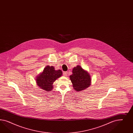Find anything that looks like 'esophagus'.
I'll return each instance as SVG.
<instances>
[{"label":"esophagus","instance_id":"esophagus-1","mask_svg":"<svg viewBox=\"0 0 133 133\" xmlns=\"http://www.w3.org/2000/svg\"><path fill=\"white\" fill-rule=\"evenodd\" d=\"M63 76H67V72H63Z\"/></svg>","mask_w":133,"mask_h":133}]
</instances>
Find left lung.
<instances>
[{
  "label": "left lung",
  "mask_w": 133,
  "mask_h": 133,
  "mask_svg": "<svg viewBox=\"0 0 133 133\" xmlns=\"http://www.w3.org/2000/svg\"><path fill=\"white\" fill-rule=\"evenodd\" d=\"M72 75L70 76L72 87L75 91L79 92L87 88L91 84V76L87 71L77 65L72 71Z\"/></svg>",
  "instance_id": "left-lung-1"
}]
</instances>
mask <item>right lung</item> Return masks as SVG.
Returning <instances> with one entry per match:
<instances>
[{
    "instance_id": "1",
    "label": "right lung",
    "mask_w": 133,
    "mask_h": 133,
    "mask_svg": "<svg viewBox=\"0 0 133 133\" xmlns=\"http://www.w3.org/2000/svg\"><path fill=\"white\" fill-rule=\"evenodd\" d=\"M62 75L61 70H55L54 67L48 65L36 78V84L45 91H51L53 88V83Z\"/></svg>"
}]
</instances>
